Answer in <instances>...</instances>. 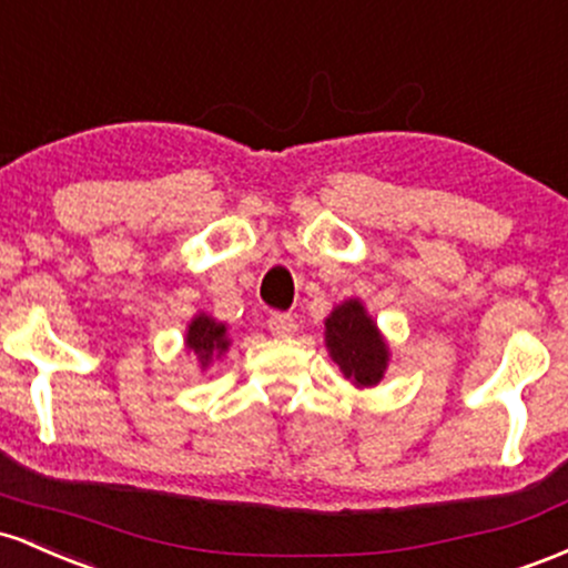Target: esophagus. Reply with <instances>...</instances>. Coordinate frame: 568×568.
Listing matches in <instances>:
<instances>
[{
  "instance_id": "1",
  "label": "esophagus",
  "mask_w": 568,
  "mask_h": 568,
  "mask_svg": "<svg viewBox=\"0 0 568 568\" xmlns=\"http://www.w3.org/2000/svg\"><path fill=\"white\" fill-rule=\"evenodd\" d=\"M267 329L276 337H290L297 333V324L290 314H271L267 316Z\"/></svg>"
}]
</instances>
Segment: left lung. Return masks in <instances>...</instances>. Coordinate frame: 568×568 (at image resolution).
<instances>
[{"mask_svg":"<svg viewBox=\"0 0 568 568\" xmlns=\"http://www.w3.org/2000/svg\"><path fill=\"white\" fill-rule=\"evenodd\" d=\"M324 343L333 362L354 386L381 384L388 367V346L359 301L335 305L324 318Z\"/></svg>","mask_w":568,"mask_h":568,"instance_id":"8db88e82","label":"left lung"}]
</instances>
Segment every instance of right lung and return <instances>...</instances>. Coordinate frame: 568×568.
<instances>
[{
	"instance_id": "right-lung-1",
	"label": "right lung",
	"mask_w": 568,
	"mask_h": 568,
	"mask_svg": "<svg viewBox=\"0 0 568 568\" xmlns=\"http://www.w3.org/2000/svg\"><path fill=\"white\" fill-rule=\"evenodd\" d=\"M184 346H187V352L199 359L201 369H206L214 359H220V356L227 352L231 337H227L225 324L216 322V318H212L209 314H199L187 324Z\"/></svg>"
}]
</instances>
